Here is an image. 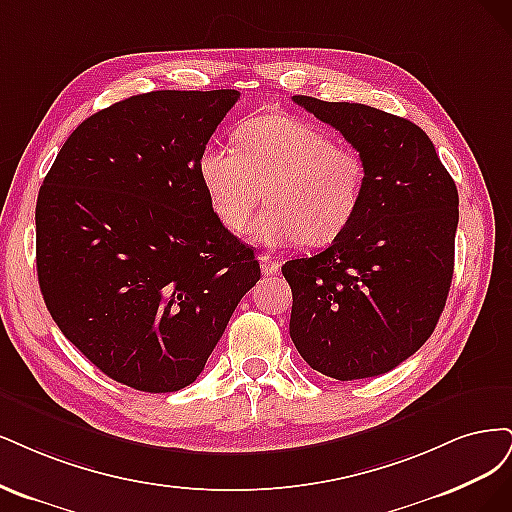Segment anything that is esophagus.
I'll return each mask as SVG.
<instances>
[{
    "instance_id": "esophagus-1",
    "label": "esophagus",
    "mask_w": 512,
    "mask_h": 512,
    "mask_svg": "<svg viewBox=\"0 0 512 512\" xmlns=\"http://www.w3.org/2000/svg\"><path fill=\"white\" fill-rule=\"evenodd\" d=\"M259 266H261V272L266 276H272L280 270V263L276 259H272L270 255H259Z\"/></svg>"
}]
</instances>
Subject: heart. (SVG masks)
I'll return each instance as SVG.
<instances>
[{
  "label": "heart",
  "mask_w": 512,
  "mask_h": 512,
  "mask_svg": "<svg viewBox=\"0 0 512 512\" xmlns=\"http://www.w3.org/2000/svg\"><path fill=\"white\" fill-rule=\"evenodd\" d=\"M197 176L214 217L236 236L266 197L253 240L270 249L295 240L306 246L336 240L355 219L366 189L359 153L285 112L244 121L236 129V151L206 146Z\"/></svg>",
  "instance_id": "heart-1"
}]
</instances>
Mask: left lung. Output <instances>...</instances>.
Instances as JSON below:
<instances>
[{
  "label": "left lung",
  "mask_w": 512,
  "mask_h": 512,
  "mask_svg": "<svg viewBox=\"0 0 512 512\" xmlns=\"http://www.w3.org/2000/svg\"><path fill=\"white\" fill-rule=\"evenodd\" d=\"M293 102L355 148L366 189L355 219L325 251L283 266L291 340L312 370L336 381L385 374L421 349L447 304L457 187L408 119L308 95Z\"/></svg>",
  "instance_id": "obj_1"
}]
</instances>
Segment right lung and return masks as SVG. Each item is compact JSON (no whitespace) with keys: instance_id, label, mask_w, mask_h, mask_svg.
Here are the masks:
<instances>
[{"instance_id":"add662e5","label":"right lung","mask_w":512,"mask_h":512,"mask_svg":"<svg viewBox=\"0 0 512 512\" xmlns=\"http://www.w3.org/2000/svg\"><path fill=\"white\" fill-rule=\"evenodd\" d=\"M234 89L151 91L82 121L36 204L40 291L63 336L112 381L191 385L242 295L253 246L214 217L197 159Z\"/></svg>"}]
</instances>
